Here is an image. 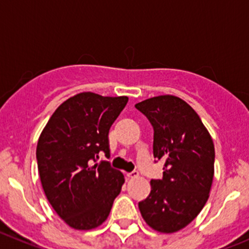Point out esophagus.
Instances as JSON below:
<instances>
[{"label": "esophagus", "mask_w": 249, "mask_h": 249, "mask_svg": "<svg viewBox=\"0 0 249 249\" xmlns=\"http://www.w3.org/2000/svg\"><path fill=\"white\" fill-rule=\"evenodd\" d=\"M126 176L129 178H136L139 176V172L138 171H132V172H130V173H127Z\"/></svg>", "instance_id": "esophagus-1"}]
</instances>
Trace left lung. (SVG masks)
Masks as SVG:
<instances>
[{"mask_svg": "<svg viewBox=\"0 0 249 249\" xmlns=\"http://www.w3.org/2000/svg\"><path fill=\"white\" fill-rule=\"evenodd\" d=\"M153 127V156L164 162L162 179L139 203L146 224L173 233L199 215L213 179L215 147L196 111L176 96L153 97L135 104Z\"/></svg>", "mask_w": 249, "mask_h": 249, "instance_id": "obj_1", "label": "left lung"}]
</instances>
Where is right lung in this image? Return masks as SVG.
Listing matches in <instances>:
<instances>
[{
	"instance_id": "obj_1",
	"label": "right lung",
	"mask_w": 249,
	"mask_h": 249,
	"mask_svg": "<svg viewBox=\"0 0 249 249\" xmlns=\"http://www.w3.org/2000/svg\"><path fill=\"white\" fill-rule=\"evenodd\" d=\"M129 98L82 92L65 101L41 131L36 161L44 193L57 215L75 230L101 226L124 184L107 161L109 129Z\"/></svg>"
}]
</instances>
